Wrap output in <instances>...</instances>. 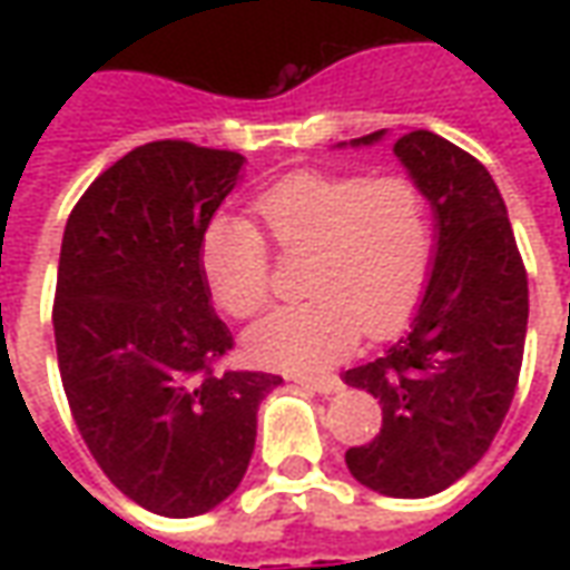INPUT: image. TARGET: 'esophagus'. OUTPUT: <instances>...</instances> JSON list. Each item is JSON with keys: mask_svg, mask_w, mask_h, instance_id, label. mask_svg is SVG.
<instances>
[{"mask_svg": "<svg viewBox=\"0 0 570 570\" xmlns=\"http://www.w3.org/2000/svg\"><path fill=\"white\" fill-rule=\"evenodd\" d=\"M284 375L289 379V382L305 384V387L317 391V394H333V391H338V387H342V379H338V375H333V372H323V375H311V372L289 370V372H284Z\"/></svg>", "mask_w": 570, "mask_h": 570, "instance_id": "esophagus-1", "label": "esophagus"}]
</instances>
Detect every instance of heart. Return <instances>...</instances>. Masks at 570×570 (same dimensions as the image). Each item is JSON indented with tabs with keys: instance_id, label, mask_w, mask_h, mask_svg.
I'll use <instances>...</instances> for the list:
<instances>
[{
	"instance_id": "obj_1",
	"label": "heart",
	"mask_w": 570,
	"mask_h": 570,
	"mask_svg": "<svg viewBox=\"0 0 570 570\" xmlns=\"http://www.w3.org/2000/svg\"><path fill=\"white\" fill-rule=\"evenodd\" d=\"M284 256H311L305 302L272 311L247 333L249 357L281 370H321L345 357L360 333L387 338L424 298L433 219L415 179L400 174H293L256 198ZM272 247L256 223L216 216L200 237V272L213 302L237 321L274 293Z\"/></svg>"
}]
</instances>
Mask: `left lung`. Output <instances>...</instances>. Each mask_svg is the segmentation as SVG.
Returning a JSON list of instances; mask_svg holds the SVG:
<instances>
[{
    "mask_svg": "<svg viewBox=\"0 0 570 570\" xmlns=\"http://www.w3.org/2000/svg\"><path fill=\"white\" fill-rule=\"evenodd\" d=\"M394 151L433 204L440 240L412 330L345 372V384L382 406V430L345 461L366 489L428 498L464 476L507 419L525 351L528 274L501 191L470 151L430 130H409Z\"/></svg>",
    "mask_w": 570,
    "mask_h": 570,
    "instance_id": "1",
    "label": "left lung"
}]
</instances>
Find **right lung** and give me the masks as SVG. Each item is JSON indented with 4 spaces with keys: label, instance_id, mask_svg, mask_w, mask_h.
<instances>
[{
    "label": "right lung",
    "instance_id": "obj_1",
    "mask_svg": "<svg viewBox=\"0 0 570 570\" xmlns=\"http://www.w3.org/2000/svg\"><path fill=\"white\" fill-rule=\"evenodd\" d=\"M244 155L188 140L137 146L72 207L55 342L81 440L130 501L170 519L240 485L256 409L281 375L219 370L235 347L210 308L200 237Z\"/></svg>",
    "mask_w": 570,
    "mask_h": 570
}]
</instances>
